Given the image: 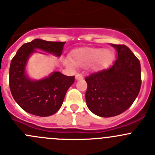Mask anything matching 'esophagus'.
<instances>
[{
  "instance_id": "1",
  "label": "esophagus",
  "mask_w": 155,
  "mask_h": 155,
  "mask_svg": "<svg viewBox=\"0 0 155 155\" xmlns=\"http://www.w3.org/2000/svg\"><path fill=\"white\" fill-rule=\"evenodd\" d=\"M75 78H76V80H82L84 78L81 74H77L75 75Z\"/></svg>"
}]
</instances>
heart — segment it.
<instances>
[{
  "mask_svg": "<svg viewBox=\"0 0 155 155\" xmlns=\"http://www.w3.org/2000/svg\"><path fill=\"white\" fill-rule=\"evenodd\" d=\"M112 53L108 49L84 48H80L71 54V61H68L69 65L77 66L88 65L92 70H99L105 68L111 61Z\"/></svg>",
  "mask_w": 155,
  "mask_h": 155,
  "instance_id": "obj_1",
  "label": "heart"
}]
</instances>
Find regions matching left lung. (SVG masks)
<instances>
[{"mask_svg":"<svg viewBox=\"0 0 155 155\" xmlns=\"http://www.w3.org/2000/svg\"><path fill=\"white\" fill-rule=\"evenodd\" d=\"M117 51L111 67L85 78V94L89 110L103 117L118 115L129 108L138 95L141 85L140 64L124 45L110 44Z\"/></svg>","mask_w":155,"mask_h":155,"instance_id":"1","label":"left lung"}]
</instances>
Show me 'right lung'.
<instances>
[{"label": "right lung", "mask_w": 155, "mask_h": 155, "mask_svg": "<svg viewBox=\"0 0 155 155\" xmlns=\"http://www.w3.org/2000/svg\"><path fill=\"white\" fill-rule=\"evenodd\" d=\"M64 44L35 39L24 44L11 60L10 90L15 101L25 111L40 117H48L61 107L67 91L74 82V76L54 71L45 78L31 80L26 74L25 68L28 58L36 52V49L60 57Z\"/></svg>", "instance_id": "1"}]
</instances>
